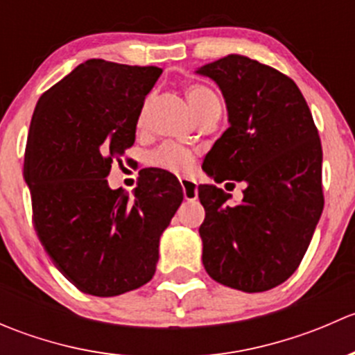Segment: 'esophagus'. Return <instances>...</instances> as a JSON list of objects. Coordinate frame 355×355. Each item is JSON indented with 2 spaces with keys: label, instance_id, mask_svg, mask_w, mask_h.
I'll use <instances>...</instances> for the list:
<instances>
[{
  "label": "esophagus",
  "instance_id": "1",
  "mask_svg": "<svg viewBox=\"0 0 355 355\" xmlns=\"http://www.w3.org/2000/svg\"><path fill=\"white\" fill-rule=\"evenodd\" d=\"M182 191H184L185 200H196L198 199V185L196 182L187 180V178H180Z\"/></svg>",
  "mask_w": 355,
  "mask_h": 355
}]
</instances>
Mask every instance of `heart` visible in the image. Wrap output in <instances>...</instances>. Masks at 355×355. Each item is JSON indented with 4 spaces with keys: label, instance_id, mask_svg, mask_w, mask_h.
Here are the masks:
<instances>
[{
    "label": "heart",
    "instance_id": "heart-1",
    "mask_svg": "<svg viewBox=\"0 0 355 355\" xmlns=\"http://www.w3.org/2000/svg\"><path fill=\"white\" fill-rule=\"evenodd\" d=\"M185 98H187L189 106L196 114L199 113L204 106L209 105L211 101H216V96L211 89H207L206 85L200 84H191L185 87ZM148 108H149V99H146L142 103L141 110L137 114V127H142L146 123V116H148ZM148 163L155 168H161V170L171 171V173H184L194 163V156L189 149L182 148V146L173 144V142H164L159 148H156L155 151L149 153Z\"/></svg>",
    "mask_w": 355,
    "mask_h": 355
}]
</instances>
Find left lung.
<instances>
[{"label": "left lung", "instance_id": "obj_1", "mask_svg": "<svg viewBox=\"0 0 355 355\" xmlns=\"http://www.w3.org/2000/svg\"><path fill=\"white\" fill-rule=\"evenodd\" d=\"M198 73L220 85L230 127L202 170L218 184L245 182L244 199L199 185L202 263L218 284L264 292L299 268L323 213V149L313 114L292 78L273 67L228 55Z\"/></svg>", "mask_w": 355, "mask_h": 355}]
</instances>
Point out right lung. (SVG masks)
Returning a JSON list of instances; mask_svg holds the SVG:
<instances>
[{"label":"right lung","mask_w":355,"mask_h":355,"mask_svg":"<svg viewBox=\"0 0 355 355\" xmlns=\"http://www.w3.org/2000/svg\"><path fill=\"white\" fill-rule=\"evenodd\" d=\"M157 67L87 60L39 98L24 178L42 247L80 292L113 297L148 284L159 237L184 199L177 177L139 171L134 194L106 177L135 141L137 114Z\"/></svg>","instance_id":"1"}]
</instances>
